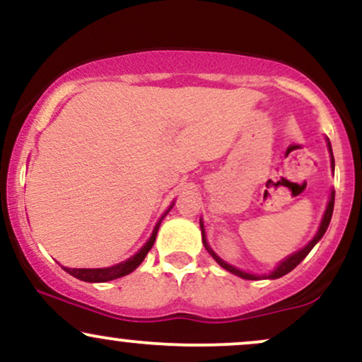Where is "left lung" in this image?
Instances as JSON below:
<instances>
[{"mask_svg": "<svg viewBox=\"0 0 362 362\" xmlns=\"http://www.w3.org/2000/svg\"><path fill=\"white\" fill-rule=\"evenodd\" d=\"M328 148H330V143H328ZM330 153H332V148H330ZM332 167H334V155H332ZM334 199H335V192H332L330 202H328V206H327V211H325V214H323L322 224H320V230H318V233L315 235V238L311 240V242H310L308 245H306V247L303 248V250L296 252V253H294V255L288 257V259H286L284 262H282V264L279 265V267H277L276 271H274V272L269 274V276H253V274L242 272V271H238V269H235L233 265H230V264H226V262H223L221 259H219L218 255H216V253H214L213 250H211L209 247H207V243H206V235H204V226H202V223H201V228H202V242H204L206 248H207V250L211 252V255L214 257L216 262H218V264L221 265L223 269H226V271H230L231 274H235V276H240V277H243V279H248V281H255V279H260V277H265V279H267V277H269V279H277V277H282V276H286V274L293 271V269L296 267V265L300 264V262H301L303 259H305L306 255H308V253L311 252V248H313L315 245L318 243V240L322 238L323 235H325V231H327L328 224H330L332 213H334Z\"/></svg>", "mask_w": 362, "mask_h": 362, "instance_id": "obj_1", "label": "left lung"}]
</instances>
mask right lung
Segmentation results:
<instances>
[{
    "instance_id": "obj_1",
    "label": "right lung",
    "mask_w": 362,
    "mask_h": 362,
    "mask_svg": "<svg viewBox=\"0 0 362 362\" xmlns=\"http://www.w3.org/2000/svg\"><path fill=\"white\" fill-rule=\"evenodd\" d=\"M158 228H160V223H158L155 230H153V235L151 238H149V242L144 245V247L141 248L134 257H131L129 260L122 262V264H117L114 265V267H107V269H66L64 267V271L71 274V276L76 277V279L86 281V282H107L112 279H117V277L127 276V274H131L136 267H138L141 262L144 260V257L148 255V252L151 250L153 243H155L156 240Z\"/></svg>"
}]
</instances>
